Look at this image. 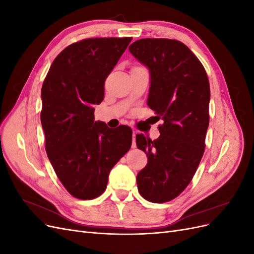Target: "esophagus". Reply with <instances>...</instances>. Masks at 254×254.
<instances>
[{"label":"esophagus","mask_w":254,"mask_h":254,"mask_svg":"<svg viewBox=\"0 0 254 254\" xmlns=\"http://www.w3.org/2000/svg\"><path fill=\"white\" fill-rule=\"evenodd\" d=\"M136 147V144H135V132H133L132 134V148Z\"/></svg>","instance_id":"esophagus-1"}]
</instances>
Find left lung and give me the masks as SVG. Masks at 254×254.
I'll return each mask as SVG.
<instances>
[{
	"label": "left lung",
	"instance_id": "8db88e82",
	"mask_svg": "<svg viewBox=\"0 0 254 254\" xmlns=\"http://www.w3.org/2000/svg\"><path fill=\"white\" fill-rule=\"evenodd\" d=\"M149 68V108L160 136L151 141L135 135L137 148L148 162L136 176L139 193L146 200L162 203L186 190L197 171L209 127L210 83L202 64L186 44L174 39L146 38L129 47Z\"/></svg>",
	"mask_w": 254,
	"mask_h": 254
}]
</instances>
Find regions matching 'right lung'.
Masks as SVG:
<instances>
[{
	"mask_svg": "<svg viewBox=\"0 0 254 254\" xmlns=\"http://www.w3.org/2000/svg\"><path fill=\"white\" fill-rule=\"evenodd\" d=\"M131 37L88 38L66 47L53 61L41 90L45 150L58 179L72 196H101L109 173L130 149L132 130L94 121L105 80Z\"/></svg>",
	"mask_w": 254,
	"mask_h": 254,
	"instance_id": "right-lung-1",
	"label": "right lung"
}]
</instances>
